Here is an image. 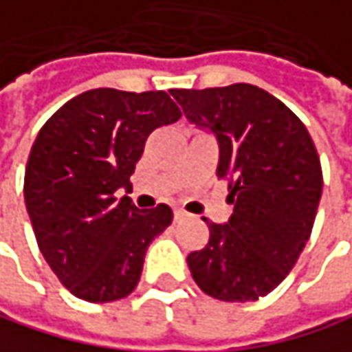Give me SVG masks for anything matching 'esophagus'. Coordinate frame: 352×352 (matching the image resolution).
<instances>
[{
    "mask_svg": "<svg viewBox=\"0 0 352 352\" xmlns=\"http://www.w3.org/2000/svg\"><path fill=\"white\" fill-rule=\"evenodd\" d=\"M175 221H184V219H188V212H184V210H175Z\"/></svg>",
    "mask_w": 352,
    "mask_h": 352,
    "instance_id": "34e87169",
    "label": "esophagus"
}]
</instances>
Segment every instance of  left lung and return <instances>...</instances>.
<instances>
[{
  "instance_id": "1",
  "label": "left lung",
  "mask_w": 352,
  "mask_h": 352,
  "mask_svg": "<svg viewBox=\"0 0 352 352\" xmlns=\"http://www.w3.org/2000/svg\"><path fill=\"white\" fill-rule=\"evenodd\" d=\"M190 123L219 142V177L233 214L208 223L204 250L188 256L196 285L221 301L274 291L301 256L322 198V166L301 119L252 84L170 90Z\"/></svg>"
}]
</instances>
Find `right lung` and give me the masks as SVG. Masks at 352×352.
Masks as SVG:
<instances>
[{"instance_id":"1","label":"right lung","mask_w":352,"mask_h":352,"mask_svg":"<svg viewBox=\"0 0 352 352\" xmlns=\"http://www.w3.org/2000/svg\"><path fill=\"white\" fill-rule=\"evenodd\" d=\"M182 117L162 90L96 88L65 102L41 127L24 175V202L38 250L78 299L109 303L127 297L144 256L173 221L158 204L140 210L131 173L146 138Z\"/></svg>"}]
</instances>
